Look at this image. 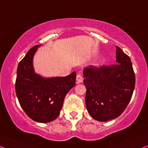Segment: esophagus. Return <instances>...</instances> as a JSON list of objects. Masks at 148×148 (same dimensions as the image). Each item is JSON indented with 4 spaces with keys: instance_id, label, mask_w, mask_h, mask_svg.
<instances>
[{
    "instance_id": "1",
    "label": "esophagus",
    "mask_w": 148,
    "mask_h": 148,
    "mask_svg": "<svg viewBox=\"0 0 148 148\" xmlns=\"http://www.w3.org/2000/svg\"><path fill=\"white\" fill-rule=\"evenodd\" d=\"M83 81V78H82V76L81 74H78L76 76V83L78 84V83L82 82Z\"/></svg>"
}]
</instances>
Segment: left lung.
<instances>
[{
  "mask_svg": "<svg viewBox=\"0 0 148 148\" xmlns=\"http://www.w3.org/2000/svg\"><path fill=\"white\" fill-rule=\"evenodd\" d=\"M116 62L99 68L90 66L83 71L86 109L99 121L118 117L128 105L134 90L136 77L132 61L117 46Z\"/></svg>",
  "mask_w": 148,
  "mask_h": 148,
  "instance_id": "8db88e82",
  "label": "left lung"
}]
</instances>
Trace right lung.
Listing matches in <instances>:
<instances>
[{"label": "right lung", "instance_id": "add662e5", "mask_svg": "<svg viewBox=\"0 0 148 148\" xmlns=\"http://www.w3.org/2000/svg\"><path fill=\"white\" fill-rule=\"evenodd\" d=\"M40 46L37 45L30 49L18 64L15 90L21 107L29 117L45 123L60 115L66 95L76 84V73L51 78L35 73L33 60Z\"/></svg>", "mask_w": 148, "mask_h": 148}]
</instances>
